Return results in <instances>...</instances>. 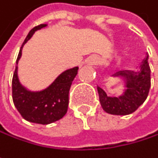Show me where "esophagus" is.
<instances>
[{
	"label": "esophagus",
	"mask_w": 158,
	"mask_h": 158,
	"mask_svg": "<svg viewBox=\"0 0 158 158\" xmlns=\"http://www.w3.org/2000/svg\"><path fill=\"white\" fill-rule=\"evenodd\" d=\"M99 62V58L96 56H89L86 60H85V63L89 66H93V65H96L97 63Z\"/></svg>",
	"instance_id": "obj_1"
}]
</instances>
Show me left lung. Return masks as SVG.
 <instances>
[{"mask_svg":"<svg viewBox=\"0 0 158 158\" xmlns=\"http://www.w3.org/2000/svg\"><path fill=\"white\" fill-rule=\"evenodd\" d=\"M151 70L148 64V56L143 60L139 71L123 70L112 75L124 82V91L117 97H110L97 86L100 102L107 113L114 115H127L133 113L146 100L151 87Z\"/></svg>","mask_w":158,"mask_h":158,"instance_id":"8db88e82","label":"left lung"}]
</instances>
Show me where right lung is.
<instances>
[{
    "instance_id": "add662e5",
    "label": "right lung",
    "mask_w": 158,
    "mask_h": 158,
    "mask_svg": "<svg viewBox=\"0 0 158 158\" xmlns=\"http://www.w3.org/2000/svg\"><path fill=\"white\" fill-rule=\"evenodd\" d=\"M47 25L43 23L35 26L27 35L18 54L12 82L13 101L17 110L26 121L39 124H49L56 122L67 113L69 89L79 69V67H75L65 70L48 88L42 90L32 91L21 84L18 78L17 65L22 56V49L35 31Z\"/></svg>"
}]
</instances>
